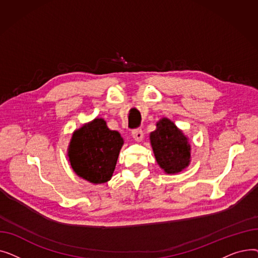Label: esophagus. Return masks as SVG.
<instances>
[{
  "label": "esophagus",
  "instance_id": "1",
  "mask_svg": "<svg viewBox=\"0 0 258 258\" xmlns=\"http://www.w3.org/2000/svg\"><path fill=\"white\" fill-rule=\"evenodd\" d=\"M132 136H133V138H134V140H135V141L140 142V141H142L144 135H143L142 130L138 128V130H135V131H133V133H132Z\"/></svg>",
  "mask_w": 258,
  "mask_h": 258
}]
</instances>
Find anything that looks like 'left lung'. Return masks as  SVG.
<instances>
[{
  "mask_svg": "<svg viewBox=\"0 0 258 258\" xmlns=\"http://www.w3.org/2000/svg\"><path fill=\"white\" fill-rule=\"evenodd\" d=\"M150 134V141L158 165L166 174L183 171L190 164L191 145L186 135L173 122L163 117Z\"/></svg>",
  "mask_w": 258,
  "mask_h": 258,
  "instance_id": "obj_1",
  "label": "left lung"
}]
</instances>
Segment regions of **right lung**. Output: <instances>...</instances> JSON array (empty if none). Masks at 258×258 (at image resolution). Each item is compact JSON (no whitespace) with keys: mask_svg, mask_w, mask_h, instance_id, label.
<instances>
[{"mask_svg":"<svg viewBox=\"0 0 258 258\" xmlns=\"http://www.w3.org/2000/svg\"><path fill=\"white\" fill-rule=\"evenodd\" d=\"M123 144L121 135L97 117L73 132L67 156L79 178L102 184L112 179Z\"/></svg>","mask_w":258,"mask_h":258,"instance_id":"obj_1","label":"right lung"}]
</instances>
